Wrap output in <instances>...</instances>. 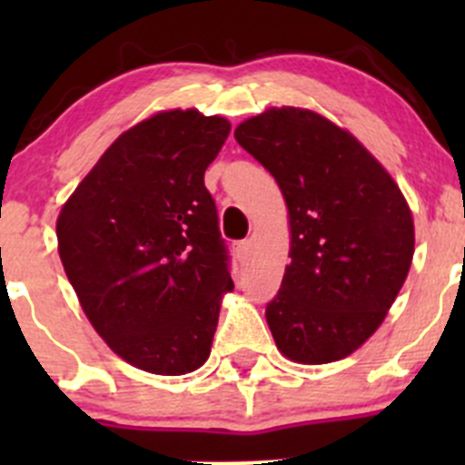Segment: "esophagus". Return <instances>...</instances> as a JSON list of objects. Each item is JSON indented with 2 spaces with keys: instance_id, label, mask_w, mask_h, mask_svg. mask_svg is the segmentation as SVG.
Returning <instances> with one entry per match:
<instances>
[{
  "instance_id": "obj_1",
  "label": "esophagus",
  "mask_w": 465,
  "mask_h": 465,
  "mask_svg": "<svg viewBox=\"0 0 465 465\" xmlns=\"http://www.w3.org/2000/svg\"><path fill=\"white\" fill-rule=\"evenodd\" d=\"M250 250H252V242H250V241L236 242V252H238V256H241V259H247V254H250Z\"/></svg>"
}]
</instances>
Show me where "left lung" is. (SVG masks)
I'll return each mask as SVG.
<instances>
[{
	"label": "left lung",
	"instance_id": "1",
	"mask_svg": "<svg viewBox=\"0 0 465 465\" xmlns=\"http://www.w3.org/2000/svg\"><path fill=\"white\" fill-rule=\"evenodd\" d=\"M233 137L288 204L290 265L265 308L272 337L294 362H337L378 331L405 283L410 206L353 134L311 110L272 107Z\"/></svg>",
	"mask_w": 465,
	"mask_h": 465
}]
</instances>
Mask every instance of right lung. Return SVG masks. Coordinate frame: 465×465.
<instances>
[{
  "label": "right lung",
  "mask_w": 465,
  "mask_h": 465,
  "mask_svg": "<svg viewBox=\"0 0 465 465\" xmlns=\"http://www.w3.org/2000/svg\"><path fill=\"white\" fill-rule=\"evenodd\" d=\"M227 119L168 110L121 134L58 215V252L87 320L116 355L159 376L203 367L233 290L204 171Z\"/></svg>",
  "instance_id": "add662e5"
}]
</instances>
